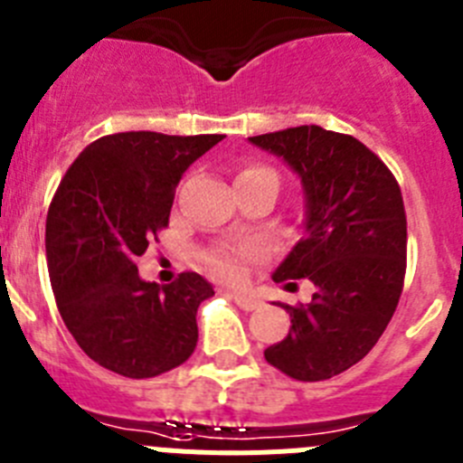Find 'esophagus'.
Wrapping results in <instances>:
<instances>
[{
    "label": "esophagus",
    "mask_w": 463,
    "mask_h": 463,
    "mask_svg": "<svg viewBox=\"0 0 463 463\" xmlns=\"http://www.w3.org/2000/svg\"><path fill=\"white\" fill-rule=\"evenodd\" d=\"M232 299H235V304L240 307V309L244 311H253L260 307V299L256 298V295H247V293H232Z\"/></svg>",
    "instance_id": "1"
}]
</instances>
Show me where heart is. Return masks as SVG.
Instances as JSON below:
<instances>
[{
    "instance_id": "1",
    "label": "heart",
    "mask_w": 463,
    "mask_h": 463,
    "mask_svg": "<svg viewBox=\"0 0 463 463\" xmlns=\"http://www.w3.org/2000/svg\"><path fill=\"white\" fill-rule=\"evenodd\" d=\"M262 170L268 168H247L240 175L262 173ZM262 256H265V247H262L260 241H244L240 247L222 249V251L212 253L207 258V262H210L212 272L219 274L222 279H228V281H244L249 274V265Z\"/></svg>"
}]
</instances>
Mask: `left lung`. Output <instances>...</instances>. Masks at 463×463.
I'll list each match as a JSON object with an SVG mask.
<instances>
[{
  "mask_svg": "<svg viewBox=\"0 0 463 463\" xmlns=\"http://www.w3.org/2000/svg\"><path fill=\"white\" fill-rule=\"evenodd\" d=\"M299 177L302 237L272 272L309 279V304L290 314L286 339L265 360L298 381H325L372 351L399 304L406 274V212L387 165L353 136L316 124L253 136Z\"/></svg>",
  "mask_w": 463,
  "mask_h": 463,
  "instance_id": "1",
  "label": "left lung"
}]
</instances>
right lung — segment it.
<instances>
[{
	"instance_id": "add662e5",
	"label": "right lung",
	"mask_w": 463,
	"mask_h": 463,
	"mask_svg": "<svg viewBox=\"0 0 463 463\" xmlns=\"http://www.w3.org/2000/svg\"><path fill=\"white\" fill-rule=\"evenodd\" d=\"M223 136L112 133L66 170L45 222V256L61 320L110 372L152 378L191 357L195 314L214 288L184 272L168 286L140 279L136 258L168 226L175 189Z\"/></svg>"
}]
</instances>
